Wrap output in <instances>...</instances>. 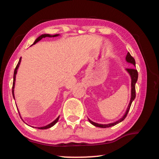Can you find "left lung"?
Wrapping results in <instances>:
<instances>
[{"label": "left lung", "mask_w": 159, "mask_h": 159, "mask_svg": "<svg viewBox=\"0 0 159 159\" xmlns=\"http://www.w3.org/2000/svg\"><path fill=\"white\" fill-rule=\"evenodd\" d=\"M125 60H126V61H127V62L133 64V65L135 66V60H134V59L132 57V56L130 55V54L129 52H128L127 55H126ZM125 70L128 71V73L130 74V78H131V98H130V103H129V104H128L127 110H126V111L124 114V115H123V117L120 118L119 120H116V121H115L114 123H109V124H99V123H97L92 121V120H90L89 118H88V120H89V121L91 124H93V125L96 126V127H99V128H109V127H111V126H114L115 125L118 124V123H119L121 121H123V120L125 118V117L127 116V114L129 111V110H130L132 102H133V101L134 100V98H135V96H136V95H135V83L137 81H138V71H137L135 69H126Z\"/></svg>", "instance_id": "8db88e82"}]
</instances>
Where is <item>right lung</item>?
I'll list each match as a JSON object with an SVG mask.
<instances>
[{
    "instance_id": "right-lung-1",
    "label": "right lung",
    "mask_w": 159,
    "mask_h": 159,
    "mask_svg": "<svg viewBox=\"0 0 159 159\" xmlns=\"http://www.w3.org/2000/svg\"><path fill=\"white\" fill-rule=\"evenodd\" d=\"M59 34H55V35H50V34H42L41 36H40L39 37H38L37 39L35 40V41L34 43V44H36L37 42H39V41H41V40L43 39V38H45V37H56V36H58ZM21 57H20V60H19V62L18 64H17V66H16V68L15 69V71H14V76H13V84H12V95H13V98H14L15 99V95H14V89H15V78H16V74H17V69L19 68V66H20V62H21ZM18 112H19V110H18ZM19 114H20V112H19ZM21 117V116H20ZM59 118H60V116H58L56 119L54 120V121H52L51 123H50V124H48L47 125L45 126H43V127H38L36 128L38 129H41V130H44V129H48V128H50L51 127H52V126L56 124V123H57L58 121L59 120ZM22 119V118H21Z\"/></svg>"
}]
</instances>
